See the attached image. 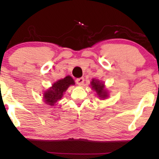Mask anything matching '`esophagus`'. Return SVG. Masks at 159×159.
I'll list each match as a JSON object with an SVG mask.
<instances>
[{"label": "esophagus", "mask_w": 159, "mask_h": 159, "mask_svg": "<svg viewBox=\"0 0 159 159\" xmlns=\"http://www.w3.org/2000/svg\"><path fill=\"white\" fill-rule=\"evenodd\" d=\"M76 83L79 85H83V83H84V78L82 77V78H79V79H77L76 80Z\"/></svg>", "instance_id": "34e87169"}]
</instances>
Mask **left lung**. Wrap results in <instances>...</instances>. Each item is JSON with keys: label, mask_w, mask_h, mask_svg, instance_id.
<instances>
[{"label": "left lung", "mask_w": 159, "mask_h": 159, "mask_svg": "<svg viewBox=\"0 0 159 159\" xmlns=\"http://www.w3.org/2000/svg\"><path fill=\"white\" fill-rule=\"evenodd\" d=\"M91 85H92V88L95 90L99 98H106L107 97V91L104 90V85L102 84L98 80L93 79L92 82H91Z\"/></svg>", "instance_id": "1"}]
</instances>
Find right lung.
<instances>
[{
    "label": "right lung",
    "instance_id": "obj_1",
    "mask_svg": "<svg viewBox=\"0 0 159 159\" xmlns=\"http://www.w3.org/2000/svg\"><path fill=\"white\" fill-rule=\"evenodd\" d=\"M74 84V79L70 76H67L64 79L58 80L44 93L45 102L49 105L53 106L58 99L62 98L64 92L67 90L69 86Z\"/></svg>",
    "mask_w": 159,
    "mask_h": 159
}]
</instances>
